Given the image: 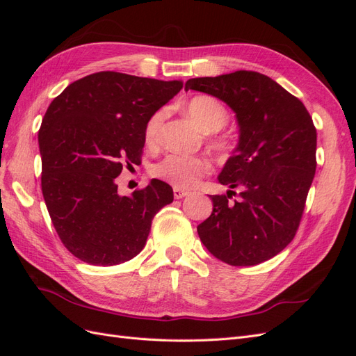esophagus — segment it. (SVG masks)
Instances as JSON below:
<instances>
[{"mask_svg":"<svg viewBox=\"0 0 356 356\" xmlns=\"http://www.w3.org/2000/svg\"><path fill=\"white\" fill-rule=\"evenodd\" d=\"M190 195V191L184 190V188H178V187H174V197L175 199H182Z\"/></svg>","mask_w":356,"mask_h":356,"instance_id":"1","label":"esophagus"}]
</instances>
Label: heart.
Wrapping results in <instances>:
<instances>
[{
	"label": "heart",
	"mask_w": 356,
	"mask_h": 356,
	"mask_svg": "<svg viewBox=\"0 0 356 356\" xmlns=\"http://www.w3.org/2000/svg\"><path fill=\"white\" fill-rule=\"evenodd\" d=\"M186 111L207 134L220 131L229 120V113L225 106L218 99L208 95H199L188 99L186 102ZM165 117L166 111L159 110L148 118L144 129V141L147 147L154 148L159 145ZM217 144L218 147H224L222 141H218ZM209 170L211 163L204 157L169 154L153 168V175L178 188H193L204 175L209 174Z\"/></svg>",
	"instance_id": "1"
}]
</instances>
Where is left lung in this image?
Here are the masks:
<instances>
[{
  "instance_id": "left-lung-1",
  "label": "left lung",
  "mask_w": 356,
  "mask_h": 356,
  "mask_svg": "<svg viewBox=\"0 0 356 356\" xmlns=\"http://www.w3.org/2000/svg\"><path fill=\"white\" fill-rule=\"evenodd\" d=\"M215 96L236 113L239 144L218 181L241 188L211 196L213 209L197 225L202 243L230 266H255L294 239L316 170V129L298 98L270 77L234 71L190 79L186 90Z\"/></svg>"
}]
</instances>
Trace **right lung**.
<instances>
[{
	"label": "right lung",
	"mask_w": 356,
	"mask_h": 356,
	"mask_svg": "<svg viewBox=\"0 0 356 356\" xmlns=\"http://www.w3.org/2000/svg\"><path fill=\"white\" fill-rule=\"evenodd\" d=\"M181 89L178 80L101 71L71 83L49 105L38 131L42 197L79 260L129 261L145 246L154 215L174 200L160 179L122 196L115 178L124 165L141 163L148 118Z\"/></svg>",
	"instance_id": "obj_1"
}]
</instances>
